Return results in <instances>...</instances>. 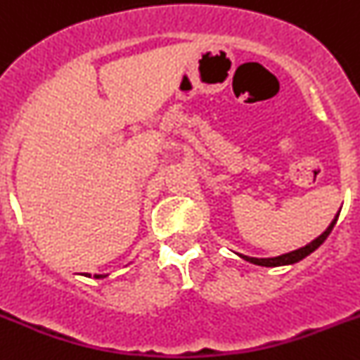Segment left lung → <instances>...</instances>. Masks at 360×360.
<instances>
[{"label":"left lung","instance_id":"obj_1","mask_svg":"<svg viewBox=\"0 0 360 360\" xmlns=\"http://www.w3.org/2000/svg\"><path fill=\"white\" fill-rule=\"evenodd\" d=\"M338 217H339V213L335 214L334 220L330 221V226H328L327 229H325L323 233L316 238V240H312L311 243H307L305 247H302V248H297V250H293V252H288V254H282V256H277V257H263V259H259V257L243 256V254H238V256H240L241 259L248 261V263L257 264V266H284V264H295V263H298V261L304 259V257H307L309 254H312V252L316 250V248L320 247L325 240H327L328 234H330L332 229H334L335 221H338Z\"/></svg>","mask_w":360,"mask_h":360}]
</instances>
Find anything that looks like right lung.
Returning <instances> with one entry per match:
<instances>
[{"label":"right lung","mask_w":360,"mask_h":360,"mask_svg":"<svg viewBox=\"0 0 360 360\" xmlns=\"http://www.w3.org/2000/svg\"><path fill=\"white\" fill-rule=\"evenodd\" d=\"M89 277H90V275H89ZM94 277H96V278H103V277H106V275H94Z\"/></svg>","instance_id":"obj_1"}]
</instances>
